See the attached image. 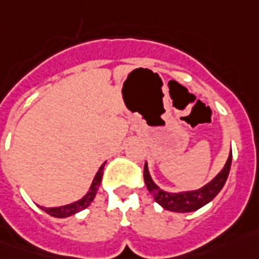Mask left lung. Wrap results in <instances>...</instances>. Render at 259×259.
<instances>
[{
    "label": "left lung",
    "instance_id": "obj_1",
    "mask_svg": "<svg viewBox=\"0 0 259 259\" xmlns=\"http://www.w3.org/2000/svg\"><path fill=\"white\" fill-rule=\"evenodd\" d=\"M230 164H232V152L226 160L224 168L221 169V172L211 182L197 190L181 192V193H169V192L160 189L157 185L153 182L152 177L149 174L148 164H145L143 178H145L146 188L152 193L156 203H158L163 208L174 211V212H192V211L201 208L203 205L209 203L217 194L220 193L228 179V175H229Z\"/></svg>",
    "mask_w": 259,
    "mask_h": 259
}]
</instances>
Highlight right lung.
<instances>
[{"label": "right lung", "mask_w": 259, "mask_h": 259, "mask_svg": "<svg viewBox=\"0 0 259 259\" xmlns=\"http://www.w3.org/2000/svg\"><path fill=\"white\" fill-rule=\"evenodd\" d=\"M103 167H105V164H102L101 168L98 169L95 178H94L92 184H91L90 190L87 192V194L82 197V199L77 200V201L71 203V204L62 205V207H54V208H45V207H41V208L44 209L47 214L52 215V217H55V218H66V217L74 215L77 214V212L82 211V209H85L87 207L92 203V200L95 199V194L96 192H98V188H99V185H101L102 182Z\"/></svg>", "instance_id": "add662e5"}]
</instances>
